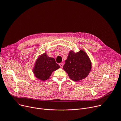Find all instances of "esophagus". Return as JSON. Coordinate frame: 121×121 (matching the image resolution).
Segmentation results:
<instances>
[{"mask_svg":"<svg viewBox=\"0 0 121 121\" xmlns=\"http://www.w3.org/2000/svg\"><path fill=\"white\" fill-rule=\"evenodd\" d=\"M59 65H60V68H62L63 67V63L61 62V63H59Z\"/></svg>","mask_w":121,"mask_h":121,"instance_id":"1","label":"esophagus"}]
</instances>
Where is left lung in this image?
<instances>
[{
	"mask_svg": "<svg viewBox=\"0 0 121 121\" xmlns=\"http://www.w3.org/2000/svg\"><path fill=\"white\" fill-rule=\"evenodd\" d=\"M91 62L87 54L83 50L78 53L70 51L63 69L69 77L75 81L85 78L88 75L91 68Z\"/></svg>",
	"mask_w": 121,
	"mask_h": 121,
	"instance_id": "1",
	"label": "left lung"
}]
</instances>
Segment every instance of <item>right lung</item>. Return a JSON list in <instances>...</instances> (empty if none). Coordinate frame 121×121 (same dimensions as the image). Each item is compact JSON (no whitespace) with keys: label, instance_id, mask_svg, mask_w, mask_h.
Instances as JSON below:
<instances>
[{"label":"right lung","instance_id":"add662e5","mask_svg":"<svg viewBox=\"0 0 121 121\" xmlns=\"http://www.w3.org/2000/svg\"><path fill=\"white\" fill-rule=\"evenodd\" d=\"M59 68L55 60L48 56L45 53L36 60L33 73L37 78L44 81L48 79L52 73Z\"/></svg>","mask_w":121,"mask_h":121}]
</instances>
